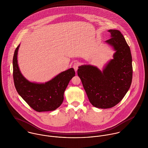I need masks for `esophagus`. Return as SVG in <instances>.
<instances>
[{"label":"esophagus","mask_w":148,"mask_h":148,"mask_svg":"<svg viewBox=\"0 0 148 148\" xmlns=\"http://www.w3.org/2000/svg\"><path fill=\"white\" fill-rule=\"evenodd\" d=\"M79 64L78 63H77V62H76V63H75L73 64V68H74V69H75V71H77V70L78 68H79Z\"/></svg>","instance_id":"obj_1"}]
</instances>
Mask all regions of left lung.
Masks as SVG:
<instances>
[{"label": "left lung", "instance_id": "1", "mask_svg": "<svg viewBox=\"0 0 148 148\" xmlns=\"http://www.w3.org/2000/svg\"><path fill=\"white\" fill-rule=\"evenodd\" d=\"M110 38L106 42L116 52L101 71L96 66L83 65L79 66L80 78L90 103L96 108L113 107L124 98L132 80L133 68L130 49L121 32L109 29Z\"/></svg>", "mask_w": 148, "mask_h": 148}]
</instances>
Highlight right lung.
Segmentation results:
<instances>
[{
    "label": "right lung",
    "instance_id": "right-lung-1",
    "mask_svg": "<svg viewBox=\"0 0 148 148\" xmlns=\"http://www.w3.org/2000/svg\"><path fill=\"white\" fill-rule=\"evenodd\" d=\"M20 44L13 58V78L15 88L23 99L35 110L40 112L56 109L62 104L64 93L71 79L75 76L73 68L61 72L44 83H32L21 73L17 60Z\"/></svg>",
    "mask_w": 148,
    "mask_h": 148
}]
</instances>
